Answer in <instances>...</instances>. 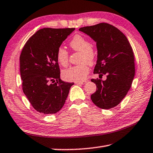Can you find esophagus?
Instances as JSON below:
<instances>
[{
    "label": "esophagus",
    "instance_id": "1",
    "mask_svg": "<svg viewBox=\"0 0 153 153\" xmlns=\"http://www.w3.org/2000/svg\"><path fill=\"white\" fill-rule=\"evenodd\" d=\"M86 83V81H82V82H76V84H80V85H84Z\"/></svg>",
    "mask_w": 153,
    "mask_h": 153
}]
</instances>
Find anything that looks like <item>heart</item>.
Listing matches in <instances>:
<instances>
[{"mask_svg": "<svg viewBox=\"0 0 153 153\" xmlns=\"http://www.w3.org/2000/svg\"><path fill=\"white\" fill-rule=\"evenodd\" d=\"M70 46L76 51H79V62L81 64L70 67L65 69L63 73V78L67 81L81 82L86 79L89 73V67L86 63L92 64L96 56L93 48L90 47L89 41L80 35H76L70 41ZM56 59L59 63L63 66L67 65L69 60V53L65 48L59 47L56 51Z\"/></svg>", "mask_w": 153, "mask_h": 153, "instance_id": "1", "label": "heart"}]
</instances>
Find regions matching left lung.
<instances>
[{"label":"left lung","instance_id":"left-lung-1","mask_svg":"<svg viewBox=\"0 0 153 153\" xmlns=\"http://www.w3.org/2000/svg\"><path fill=\"white\" fill-rule=\"evenodd\" d=\"M79 31L89 36L97 43V61L94 74L107 75V79H91L97 91L92 101L102 109L115 107L126 97L135 76L132 48L128 38L113 25L100 23L81 27Z\"/></svg>","mask_w":153,"mask_h":153}]
</instances>
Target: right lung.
I'll list each match as a JSON object with an SVG mask.
<instances>
[{"mask_svg":"<svg viewBox=\"0 0 153 153\" xmlns=\"http://www.w3.org/2000/svg\"><path fill=\"white\" fill-rule=\"evenodd\" d=\"M75 28L45 27L37 31L21 53L23 91L35 109L53 114L61 109L74 83L62 81L56 51Z\"/></svg>","mask_w":153,"mask_h":153,"instance_id":"1","label":"right lung"}]
</instances>
